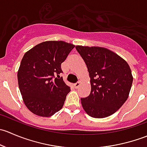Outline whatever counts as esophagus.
I'll use <instances>...</instances> for the list:
<instances>
[{
	"mask_svg": "<svg viewBox=\"0 0 147 147\" xmlns=\"http://www.w3.org/2000/svg\"><path fill=\"white\" fill-rule=\"evenodd\" d=\"M80 86V81H78V82L75 83V87L76 89H78Z\"/></svg>",
	"mask_w": 147,
	"mask_h": 147,
	"instance_id": "obj_1",
	"label": "esophagus"
}]
</instances>
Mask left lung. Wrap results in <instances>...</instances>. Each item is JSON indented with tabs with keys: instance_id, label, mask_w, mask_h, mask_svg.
I'll use <instances>...</instances> for the list:
<instances>
[{
	"instance_id": "left-lung-1",
	"label": "left lung",
	"mask_w": 147,
	"mask_h": 147,
	"mask_svg": "<svg viewBox=\"0 0 147 147\" xmlns=\"http://www.w3.org/2000/svg\"><path fill=\"white\" fill-rule=\"evenodd\" d=\"M88 69L91 82L89 96L81 98L90 117L105 118L116 112L128 98L133 78L127 62L100 47H75Z\"/></svg>"
}]
</instances>
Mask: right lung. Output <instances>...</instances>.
Listing matches in <instances>:
<instances>
[{"label": "right lung", "instance_id": "add662e5", "mask_svg": "<svg viewBox=\"0 0 147 147\" xmlns=\"http://www.w3.org/2000/svg\"><path fill=\"white\" fill-rule=\"evenodd\" d=\"M75 45L63 41H46L23 56L18 72L19 89L30 111L50 117L64 105L70 87L64 82L61 64Z\"/></svg>", "mask_w": 147, "mask_h": 147}]
</instances>
